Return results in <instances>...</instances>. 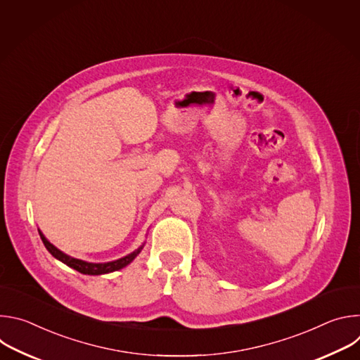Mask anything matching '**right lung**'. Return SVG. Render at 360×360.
I'll list each match as a JSON object with an SVG mask.
<instances>
[{"instance_id":"add662e5","label":"right lung","mask_w":360,"mask_h":360,"mask_svg":"<svg viewBox=\"0 0 360 360\" xmlns=\"http://www.w3.org/2000/svg\"><path fill=\"white\" fill-rule=\"evenodd\" d=\"M39 232V236L45 245V248L48 249V252L54 256V258H57L58 261H61L63 264H65L67 266L84 274V275H104V274H110V272H114V271H120L122 268H125L127 265H129L135 258L136 255H139L141 249L143 248L139 246L136 250H134L132 253L124 256V258L121 259H117V261H112V262H107V264H92V262H85V261H81V259H75L72 258V256H68L65 255L64 252H61L58 248H56L53 243H51L44 235L41 231Z\"/></svg>"}]
</instances>
